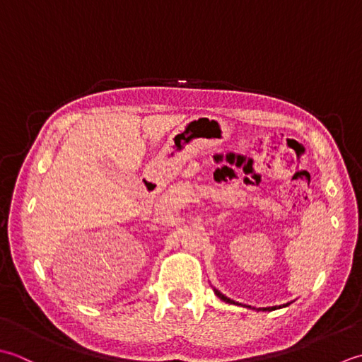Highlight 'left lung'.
I'll use <instances>...</instances> for the list:
<instances>
[{"mask_svg":"<svg viewBox=\"0 0 362 362\" xmlns=\"http://www.w3.org/2000/svg\"><path fill=\"white\" fill-rule=\"evenodd\" d=\"M214 292H216V295H217V297H218L220 300L226 301V303H231V305H239L238 301H234V300H231V298L225 297V295H223V293H220L217 289H214ZM287 305H291V303H286V305L279 306V308H284V306H287ZM247 308H252V306H247ZM253 309H256V308H253ZM274 309H276V306H272V308H259V309H257V311H274Z\"/></svg>","mask_w":362,"mask_h":362,"instance_id":"1","label":"left lung"}]
</instances>
